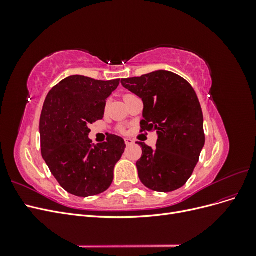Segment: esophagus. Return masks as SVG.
I'll use <instances>...</instances> for the list:
<instances>
[{"label": "esophagus", "instance_id": "1", "mask_svg": "<svg viewBox=\"0 0 256 256\" xmlns=\"http://www.w3.org/2000/svg\"><path fill=\"white\" fill-rule=\"evenodd\" d=\"M125 143H126L127 146H130V145L134 144V141L131 140V138H125Z\"/></svg>", "mask_w": 256, "mask_h": 256}]
</instances>
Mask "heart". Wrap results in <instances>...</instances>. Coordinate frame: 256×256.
<instances>
[{
	"label": "heart",
	"instance_id": "b5f03b06",
	"mask_svg": "<svg viewBox=\"0 0 256 256\" xmlns=\"http://www.w3.org/2000/svg\"><path fill=\"white\" fill-rule=\"evenodd\" d=\"M125 96H128V95H125Z\"/></svg>",
	"mask_w": 256,
	"mask_h": 256
}]
</instances>
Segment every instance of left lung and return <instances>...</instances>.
Returning <instances> with one entry per match:
<instances>
[{
	"label": "left lung",
	"instance_id": "obj_1",
	"mask_svg": "<svg viewBox=\"0 0 256 256\" xmlns=\"http://www.w3.org/2000/svg\"><path fill=\"white\" fill-rule=\"evenodd\" d=\"M120 83L142 99V130L156 131L158 136L154 150L138 143L142 147L136 162L140 180L154 191L180 189L192 175L205 144L203 112L194 90L166 70L122 79Z\"/></svg>",
	"mask_w": 256,
	"mask_h": 256
}]
</instances>
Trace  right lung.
<instances>
[{"instance_id": "add662e5", "label": "right lung", "mask_w": 256, "mask_h": 256, "mask_svg": "<svg viewBox=\"0 0 256 256\" xmlns=\"http://www.w3.org/2000/svg\"><path fill=\"white\" fill-rule=\"evenodd\" d=\"M118 84L120 79L70 76L44 100L40 122L42 154L52 175L70 194H100L113 182L114 166L126 144L120 136L110 134L106 142L92 146L88 125L104 118L106 99Z\"/></svg>"}]
</instances>
